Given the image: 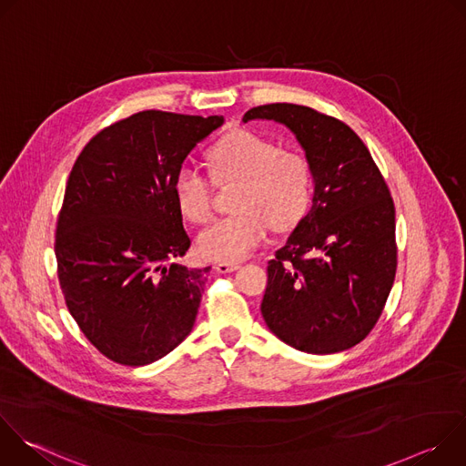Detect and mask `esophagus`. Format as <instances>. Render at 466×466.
I'll use <instances>...</instances> for the list:
<instances>
[{
    "label": "esophagus",
    "instance_id": "obj_1",
    "mask_svg": "<svg viewBox=\"0 0 466 466\" xmlns=\"http://www.w3.org/2000/svg\"><path fill=\"white\" fill-rule=\"evenodd\" d=\"M216 269H218L219 273H232V271H238V269H239V263L219 261V263H216Z\"/></svg>",
    "mask_w": 466,
    "mask_h": 466
}]
</instances>
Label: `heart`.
Listing matches in <instances>:
<instances>
[{
    "instance_id": "b5f03b06",
    "label": "heart",
    "mask_w": 466,
    "mask_h": 466,
    "mask_svg": "<svg viewBox=\"0 0 466 466\" xmlns=\"http://www.w3.org/2000/svg\"><path fill=\"white\" fill-rule=\"evenodd\" d=\"M218 182H239L234 216L212 221L197 236V250L207 259L239 261L258 248L271 230L295 227L311 198L308 160L252 130L238 128L223 137L208 155ZM178 210L203 223L212 214L214 182L193 166H182L173 180Z\"/></svg>"
}]
</instances>
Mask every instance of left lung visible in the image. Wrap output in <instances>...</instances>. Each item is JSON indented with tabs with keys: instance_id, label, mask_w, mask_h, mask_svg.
Returning <instances> with one entry per match:
<instances>
[{
	"instance_id": "left-lung-1",
	"label": "left lung",
	"mask_w": 466,
	"mask_h": 466,
	"mask_svg": "<svg viewBox=\"0 0 466 466\" xmlns=\"http://www.w3.org/2000/svg\"><path fill=\"white\" fill-rule=\"evenodd\" d=\"M286 125L313 178L309 212L268 265L261 315L286 345L336 354L363 341L396 273L394 205L369 149L343 121L309 106L273 103L243 121Z\"/></svg>"
}]
</instances>
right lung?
Here are the masks:
<instances>
[{"mask_svg": "<svg viewBox=\"0 0 466 466\" xmlns=\"http://www.w3.org/2000/svg\"><path fill=\"white\" fill-rule=\"evenodd\" d=\"M223 116L144 110L96 135L76 160L56 221L58 282L72 317L108 360L142 367L195 324L210 268L189 248L173 180Z\"/></svg>", "mask_w": 466, "mask_h": 466, "instance_id": "obj_1", "label": "right lung"}]
</instances>
